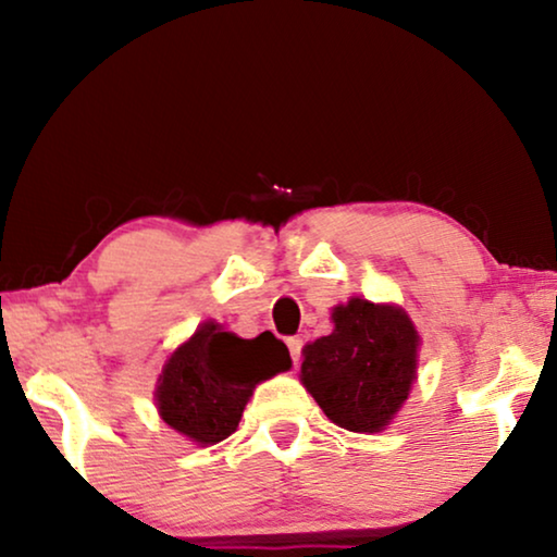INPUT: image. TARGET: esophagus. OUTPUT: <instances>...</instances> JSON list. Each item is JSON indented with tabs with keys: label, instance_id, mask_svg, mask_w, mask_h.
Here are the masks:
<instances>
[{
	"label": "esophagus",
	"instance_id": "1",
	"mask_svg": "<svg viewBox=\"0 0 557 557\" xmlns=\"http://www.w3.org/2000/svg\"><path fill=\"white\" fill-rule=\"evenodd\" d=\"M286 345H288V352H292V360H294V364H299L304 339H301V337H288V339H286Z\"/></svg>",
	"mask_w": 557,
	"mask_h": 557
}]
</instances>
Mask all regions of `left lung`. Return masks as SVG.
Masks as SVG:
<instances>
[{
    "mask_svg": "<svg viewBox=\"0 0 557 557\" xmlns=\"http://www.w3.org/2000/svg\"><path fill=\"white\" fill-rule=\"evenodd\" d=\"M334 330L301 349V383L342 429L375 433L391 423L416 380L418 332L398 307L349 299Z\"/></svg>",
    "mask_w": 557,
    "mask_h": 557,
    "instance_id": "1",
    "label": "left lung"
}]
</instances>
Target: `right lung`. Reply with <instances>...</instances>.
Listing matches in <instances>:
<instances>
[{
	"label": "right lung",
	"mask_w": 557,
	"mask_h": 557,
	"mask_svg": "<svg viewBox=\"0 0 557 557\" xmlns=\"http://www.w3.org/2000/svg\"><path fill=\"white\" fill-rule=\"evenodd\" d=\"M288 368V347L271 332L240 339L208 322L166 360L157 387L159 416L195 444L212 446L238 429L253 387Z\"/></svg>",
	"instance_id": "obj_1"
}]
</instances>
